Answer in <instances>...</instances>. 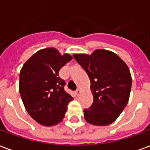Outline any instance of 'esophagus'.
Masks as SVG:
<instances>
[{"instance_id":"34e87169","label":"esophagus","mask_w":150,"mask_h":150,"mask_svg":"<svg viewBox=\"0 0 150 150\" xmlns=\"http://www.w3.org/2000/svg\"><path fill=\"white\" fill-rule=\"evenodd\" d=\"M75 93H76V95H77V96H79V94L81 93V90L79 88V89H77V90L75 91Z\"/></svg>"}]
</instances>
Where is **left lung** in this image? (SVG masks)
<instances>
[{
	"instance_id": "obj_1",
	"label": "left lung",
	"mask_w": 150,
	"mask_h": 150,
	"mask_svg": "<svg viewBox=\"0 0 150 150\" xmlns=\"http://www.w3.org/2000/svg\"><path fill=\"white\" fill-rule=\"evenodd\" d=\"M91 82L93 103L83 110L86 121L105 126L114 122L129 102L132 77L125 62L115 53L98 49L91 54H75Z\"/></svg>"
}]
</instances>
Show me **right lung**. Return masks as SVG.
Returning a JSON list of instances; mask_svg holds the SVG:
<instances>
[{"mask_svg":"<svg viewBox=\"0 0 150 150\" xmlns=\"http://www.w3.org/2000/svg\"><path fill=\"white\" fill-rule=\"evenodd\" d=\"M71 59V55H62L56 48H45L34 54L21 69V100L30 116L42 125L61 122L73 100L64 90L65 81L59 76V70Z\"/></svg>","mask_w":150,"mask_h":150,"instance_id":"1","label":"right lung"}]
</instances>
